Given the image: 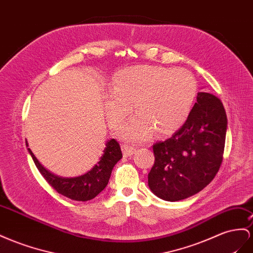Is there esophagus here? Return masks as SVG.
<instances>
[{"label":"esophagus","mask_w":253,"mask_h":253,"mask_svg":"<svg viewBox=\"0 0 253 253\" xmlns=\"http://www.w3.org/2000/svg\"><path fill=\"white\" fill-rule=\"evenodd\" d=\"M122 150H124L125 156H131V155H133L136 152V149L134 147L129 146V145H126V143H125V145H122Z\"/></svg>","instance_id":"obj_1"}]
</instances>
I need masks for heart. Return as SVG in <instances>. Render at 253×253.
Returning <instances> with one entry per match:
<instances>
[{
  "instance_id": "b5f03b06",
  "label": "heart",
  "mask_w": 253,
  "mask_h": 253,
  "mask_svg": "<svg viewBox=\"0 0 253 253\" xmlns=\"http://www.w3.org/2000/svg\"><path fill=\"white\" fill-rule=\"evenodd\" d=\"M105 98L107 119L118 127L126 116L137 113L121 127L120 136L131 141L148 138L155 129L166 134L181 126L192 110L197 83L188 70L160 66L126 68L113 78Z\"/></svg>"
}]
</instances>
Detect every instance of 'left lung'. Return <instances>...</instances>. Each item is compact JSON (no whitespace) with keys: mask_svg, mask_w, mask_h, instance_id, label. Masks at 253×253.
<instances>
[{"mask_svg":"<svg viewBox=\"0 0 253 253\" xmlns=\"http://www.w3.org/2000/svg\"><path fill=\"white\" fill-rule=\"evenodd\" d=\"M228 119L222 102L198 92L197 102L180 129L152 146L154 165L150 189L166 201L196 195L214 179L222 163Z\"/></svg>","mask_w":253,"mask_h":253,"instance_id":"obj_1","label":"left lung"}]
</instances>
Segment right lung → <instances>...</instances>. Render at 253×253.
Segmentation results:
<instances>
[{
    "label": "right lung",
    "instance_id": "right-lung-1",
    "mask_svg": "<svg viewBox=\"0 0 253 253\" xmlns=\"http://www.w3.org/2000/svg\"><path fill=\"white\" fill-rule=\"evenodd\" d=\"M29 152L45 181L58 194L74 201H88L97 197L106 187L114 166L122 158L118 141L111 139L106 142L103 155L101 156L100 161L95 164L91 170L83 175L76 177H61L47 171L35 158L31 149H29Z\"/></svg>",
    "mask_w": 253,
    "mask_h": 253
}]
</instances>
